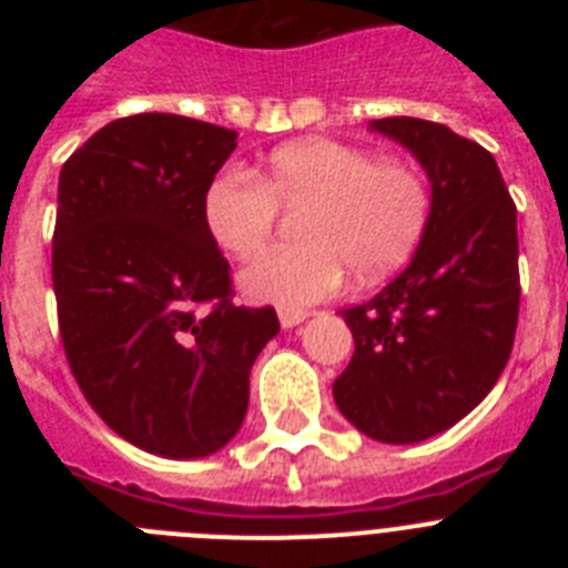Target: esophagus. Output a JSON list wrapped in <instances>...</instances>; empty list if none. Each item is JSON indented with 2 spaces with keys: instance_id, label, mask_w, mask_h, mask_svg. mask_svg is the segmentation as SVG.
I'll return each mask as SVG.
<instances>
[{
  "instance_id": "1",
  "label": "esophagus",
  "mask_w": 568,
  "mask_h": 568,
  "mask_svg": "<svg viewBox=\"0 0 568 568\" xmlns=\"http://www.w3.org/2000/svg\"><path fill=\"white\" fill-rule=\"evenodd\" d=\"M307 310H278V321H281V327L284 329H293L298 327L301 321L307 318Z\"/></svg>"
}]
</instances>
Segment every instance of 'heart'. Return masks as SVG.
I'll return each instance as SVG.
<instances>
[{
  "label": "heart",
  "instance_id": "obj_1",
  "mask_svg": "<svg viewBox=\"0 0 568 568\" xmlns=\"http://www.w3.org/2000/svg\"><path fill=\"white\" fill-rule=\"evenodd\" d=\"M278 204L301 207L298 244L275 250L241 275L253 298L307 307L355 281L393 273L413 253L429 215V193L413 164L378 159L333 139H304L273 150L264 179L230 168L204 193V222L215 244L250 261L273 241Z\"/></svg>",
  "mask_w": 568,
  "mask_h": 568
}]
</instances>
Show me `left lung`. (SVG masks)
<instances>
[{
  "label": "left lung",
  "instance_id": "obj_1",
  "mask_svg": "<svg viewBox=\"0 0 568 568\" xmlns=\"http://www.w3.org/2000/svg\"><path fill=\"white\" fill-rule=\"evenodd\" d=\"M369 130L426 170L433 204L409 267L341 310L355 353L335 378L341 415L381 444H418L469 415L504 373L520 307L518 210L489 150L413 115Z\"/></svg>",
  "mask_w": 568,
  "mask_h": 568
}]
</instances>
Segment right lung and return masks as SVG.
I'll list each match as a JSON object with an SVG mask.
<instances>
[{"label":"right lung","instance_id":"1","mask_svg":"<svg viewBox=\"0 0 568 568\" xmlns=\"http://www.w3.org/2000/svg\"><path fill=\"white\" fill-rule=\"evenodd\" d=\"M239 133L173 113L115 119L59 173L53 293L70 373L144 453H219L247 415L273 307H235L204 193Z\"/></svg>","mask_w":568,"mask_h":568}]
</instances>
